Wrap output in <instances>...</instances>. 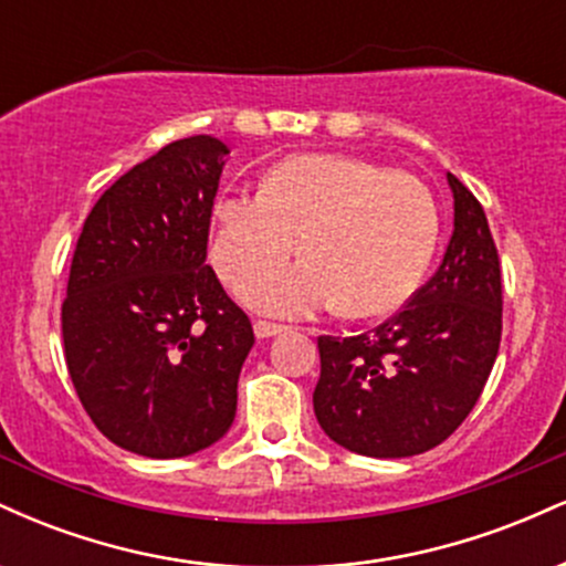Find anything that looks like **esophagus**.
<instances>
[{"mask_svg": "<svg viewBox=\"0 0 566 566\" xmlns=\"http://www.w3.org/2000/svg\"><path fill=\"white\" fill-rule=\"evenodd\" d=\"M252 329H255L258 340H269V337L287 333V327H284V324H274V322H255L252 324Z\"/></svg>", "mask_w": 566, "mask_h": 566, "instance_id": "1", "label": "esophagus"}]
</instances>
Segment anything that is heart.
I'll return each instance as SVG.
<instances>
[{"label": "heart", "mask_w": 566, "mask_h": 566, "mask_svg": "<svg viewBox=\"0 0 566 566\" xmlns=\"http://www.w3.org/2000/svg\"><path fill=\"white\" fill-rule=\"evenodd\" d=\"M439 242V210L420 178L348 154H295L265 172L261 193L212 205L210 255L244 305L305 316L337 305L386 316L423 282ZM297 245L306 261L269 270Z\"/></svg>", "instance_id": "1"}]
</instances>
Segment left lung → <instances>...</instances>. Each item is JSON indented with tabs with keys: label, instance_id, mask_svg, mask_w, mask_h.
Returning a JSON list of instances; mask_svg holds the SVG:
<instances>
[{
	"label": "left lung",
	"instance_id": "8db88e82",
	"mask_svg": "<svg viewBox=\"0 0 566 566\" xmlns=\"http://www.w3.org/2000/svg\"><path fill=\"white\" fill-rule=\"evenodd\" d=\"M454 199L444 261L378 329L319 337L314 412L322 431L367 458H409L441 444L482 394L500 348L503 284L476 197L447 172Z\"/></svg>",
	"mask_w": 566,
	"mask_h": 566
}]
</instances>
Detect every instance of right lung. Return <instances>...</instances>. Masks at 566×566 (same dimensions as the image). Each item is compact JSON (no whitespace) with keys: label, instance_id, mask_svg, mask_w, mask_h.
<instances>
[{"label":"right lung","instance_id":"obj_1","mask_svg":"<svg viewBox=\"0 0 566 566\" xmlns=\"http://www.w3.org/2000/svg\"><path fill=\"white\" fill-rule=\"evenodd\" d=\"M231 148L175 140L95 201L71 261L63 348L82 407L122 450L186 458L226 437L255 335L207 265Z\"/></svg>","mask_w":566,"mask_h":566}]
</instances>
